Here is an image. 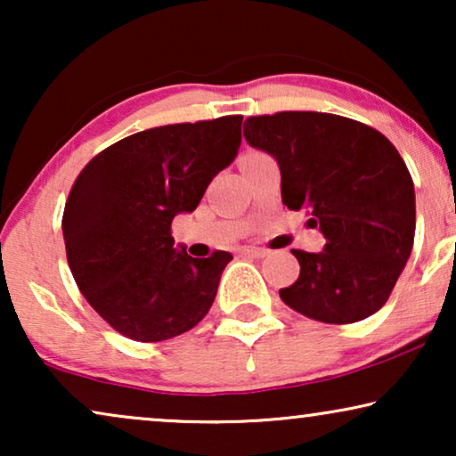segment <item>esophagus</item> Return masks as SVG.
Wrapping results in <instances>:
<instances>
[{"mask_svg":"<svg viewBox=\"0 0 456 456\" xmlns=\"http://www.w3.org/2000/svg\"><path fill=\"white\" fill-rule=\"evenodd\" d=\"M267 248H259V247H245L240 248V255H245V257H255V259H261V257H267Z\"/></svg>","mask_w":456,"mask_h":456,"instance_id":"34e87169","label":"esophagus"}]
</instances>
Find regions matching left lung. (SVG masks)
<instances>
[{
	"mask_svg": "<svg viewBox=\"0 0 456 456\" xmlns=\"http://www.w3.org/2000/svg\"><path fill=\"white\" fill-rule=\"evenodd\" d=\"M248 145L273 155L282 203L307 209L322 253L292 248L301 273L280 289L290 309L323 323H354L384 307L415 239L413 178L376 128L323 111L247 118Z\"/></svg>",
	"mask_w": 456,
	"mask_h": 456,
	"instance_id": "left-lung-1",
	"label": "left lung"
}]
</instances>
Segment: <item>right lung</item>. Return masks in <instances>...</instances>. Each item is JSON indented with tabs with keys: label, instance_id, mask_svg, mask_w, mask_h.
<instances>
[{
	"label": "right lung",
	"instance_id": "add662e5",
	"mask_svg": "<svg viewBox=\"0 0 456 456\" xmlns=\"http://www.w3.org/2000/svg\"><path fill=\"white\" fill-rule=\"evenodd\" d=\"M242 116L167 124L97 153L74 180L61 230L78 290L116 332L161 342L195 328L232 255L176 251L172 220L195 211L240 147Z\"/></svg>",
	"mask_w": 456,
	"mask_h": 456
}]
</instances>
